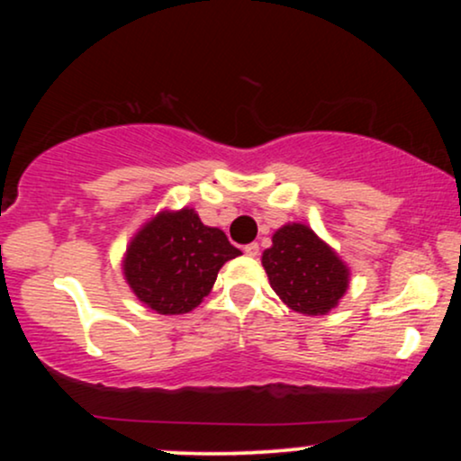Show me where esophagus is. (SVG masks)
<instances>
[{"label": "esophagus", "mask_w": 461, "mask_h": 461, "mask_svg": "<svg viewBox=\"0 0 461 461\" xmlns=\"http://www.w3.org/2000/svg\"><path fill=\"white\" fill-rule=\"evenodd\" d=\"M242 251H245L249 258H256L258 253H260V247H258V242H251V245H247L245 249H242Z\"/></svg>", "instance_id": "1"}]
</instances>
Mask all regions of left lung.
<instances>
[{"mask_svg": "<svg viewBox=\"0 0 461 461\" xmlns=\"http://www.w3.org/2000/svg\"><path fill=\"white\" fill-rule=\"evenodd\" d=\"M262 267L271 288L290 310L325 316L345 297L351 271L342 258L303 223H285L264 249Z\"/></svg>", "mask_w": 461, "mask_h": 461, "instance_id": "8db88e82", "label": "left lung"}]
</instances>
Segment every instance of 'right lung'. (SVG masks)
Listing matches in <instances>:
<instances>
[{"label":"right lung","mask_w":461,"mask_h":461,"mask_svg":"<svg viewBox=\"0 0 461 461\" xmlns=\"http://www.w3.org/2000/svg\"><path fill=\"white\" fill-rule=\"evenodd\" d=\"M240 256L219 227L194 208L162 210L131 236L123 277L140 303L164 316L186 314L208 297L221 267Z\"/></svg>","instance_id":"right-lung-1"}]
</instances>
